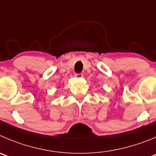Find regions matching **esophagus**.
Wrapping results in <instances>:
<instances>
[{
  "instance_id": "34e87169",
  "label": "esophagus",
  "mask_w": 156,
  "mask_h": 156,
  "mask_svg": "<svg viewBox=\"0 0 156 156\" xmlns=\"http://www.w3.org/2000/svg\"><path fill=\"white\" fill-rule=\"evenodd\" d=\"M75 77L76 78H83V75L81 73H76V74H75Z\"/></svg>"
}]
</instances>
